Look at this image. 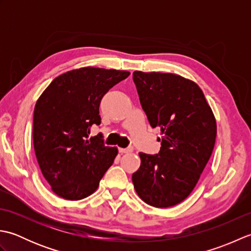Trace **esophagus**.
Segmentation results:
<instances>
[{"label":"esophagus","mask_w":251,"mask_h":251,"mask_svg":"<svg viewBox=\"0 0 251 251\" xmlns=\"http://www.w3.org/2000/svg\"><path fill=\"white\" fill-rule=\"evenodd\" d=\"M132 151H134V149H132V148H127V149L120 148V152L121 153H131Z\"/></svg>","instance_id":"esophagus-1"}]
</instances>
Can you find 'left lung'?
<instances>
[{"label":"left lung","instance_id":"1","mask_svg":"<svg viewBox=\"0 0 251 251\" xmlns=\"http://www.w3.org/2000/svg\"><path fill=\"white\" fill-rule=\"evenodd\" d=\"M132 78L150 125L161 128V150L139 153L132 183L147 204L166 208L188 197L214 150L217 124L199 85L173 73L135 71Z\"/></svg>","mask_w":251,"mask_h":251}]
</instances>
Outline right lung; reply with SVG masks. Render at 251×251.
<instances>
[{"instance_id": "1", "label": "right lung", "mask_w": 251, "mask_h": 251, "mask_svg": "<svg viewBox=\"0 0 251 251\" xmlns=\"http://www.w3.org/2000/svg\"><path fill=\"white\" fill-rule=\"evenodd\" d=\"M128 71L85 67L57 76L37 99L33 146L37 163L52 192L78 201L97 190L113 164L117 148L105 147L102 135L88 139L100 125V101L129 75Z\"/></svg>"}]
</instances>
